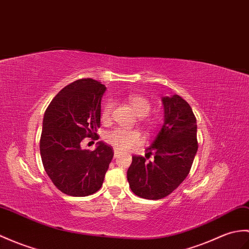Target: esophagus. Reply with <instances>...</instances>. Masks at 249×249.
Instances as JSON below:
<instances>
[{"label":"esophagus","mask_w":249,"mask_h":249,"mask_svg":"<svg viewBox=\"0 0 249 249\" xmlns=\"http://www.w3.org/2000/svg\"><path fill=\"white\" fill-rule=\"evenodd\" d=\"M120 155V152L118 151V149L114 148V157H118V156Z\"/></svg>","instance_id":"34e87169"}]
</instances>
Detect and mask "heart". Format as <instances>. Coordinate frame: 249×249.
<instances>
[{"mask_svg": "<svg viewBox=\"0 0 249 249\" xmlns=\"http://www.w3.org/2000/svg\"><path fill=\"white\" fill-rule=\"evenodd\" d=\"M128 102L131 108L139 117H146L151 111V102L148 98L141 95H130ZM112 112V103L106 102L101 108V120L103 123H108L111 119ZM105 139L107 143L112 145L119 151H128L140 145L144 142V136L139 130L136 129H124V128H114L106 134Z\"/></svg>", "mask_w": 249, "mask_h": 249, "instance_id": "b5f03b06", "label": "heart"}]
</instances>
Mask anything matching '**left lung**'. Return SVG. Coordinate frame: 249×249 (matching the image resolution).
<instances>
[{
    "label": "left lung",
    "mask_w": 249,
    "mask_h": 249,
    "mask_svg": "<svg viewBox=\"0 0 249 249\" xmlns=\"http://www.w3.org/2000/svg\"><path fill=\"white\" fill-rule=\"evenodd\" d=\"M163 124L145 157L132 156L127 180L132 192L145 199L171 194L188 176L197 153V125L189 104L177 94L161 97ZM153 154L152 160L147 159Z\"/></svg>",
    "instance_id": "obj_1"
}]
</instances>
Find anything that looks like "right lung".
<instances>
[{"label": "right lung", "instance_id": "1", "mask_svg": "<svg viewBox=\"0 0 249 249\" xmlns=\"http://www.w3.org/2000/svg\"><path fill=\"white\" fill-rule=\"evenodd\" d=\"M105 91L106 87L94 79H78L60 90L44 112L40 155L46 174L67 195L95 193L112 160L111 146L102 141L94 151L80 147L87 137L98 139Z\"/></svg>", "mask_w": 249, "mask_h": 249}]
</instances>
